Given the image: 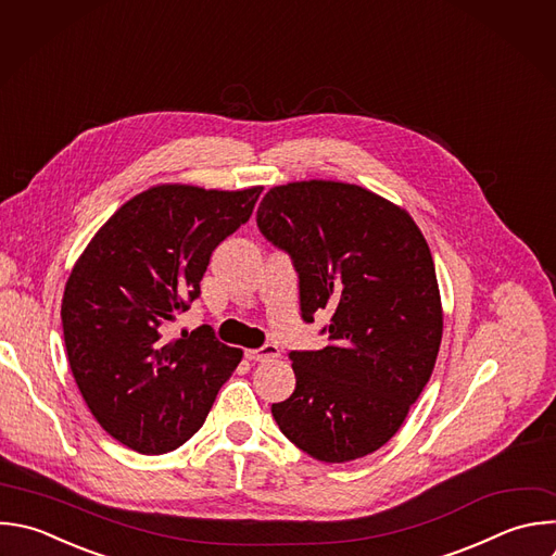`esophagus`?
Listing matches in <instances>:
<instances>
[{"instance_id":"34e87169","label":"esophagus","mask_w":556,"mask_h":556,"mask_svg":"<svg viewBox=\"0 0 556 556\" xmlns=\"http://www.w3.org/2000/svg\"><path fill=\"white\" fill-rule=\"evenodd\" d=\"M279 357V349L275 344H264L262 349H249L247 351V359L251 362H268Z\"/></svg>"}]
</instances>
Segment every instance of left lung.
Segmentation results:
<instances>
[{
	"label": "left lung",
	"mask_w": 556,
	"mask_h": 556,
	"mask_svg": "<svg viewBox=\"0 0 556 556\" xmlns=\"http://www.w3.org/2000/svg\"><path fill=\"white\" fill-rule=\"evenodd\" d=\"M257 227L294 262L303 320L331 314L327 346L290 353L296 387L273 404L279 430L323 463L374 454L406 421L441 346V292L421 229L376 192L323 178L277 185Z\"/></svg>",
	"instance_id": "left-lung-1"
}]
</instances>
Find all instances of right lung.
<instances>
[{"instance_id":"add662e5","label":"right lung","mask_w":556,"mask_h":556,"mask_svg":"<svg viewBox=\"0 0 556 556\" xmlns=\"http://www.w3.org/2000/svg\"><path fill=\"white\" fill-rule=\"evenodd\" d=\"M165 182L124 203L91 238L65 283L67 359L96 421L139 454H163L203 424L242 359L210 325L167 338L201 294L214 249L262 194Z\"/></svg>"}]
</instances>
